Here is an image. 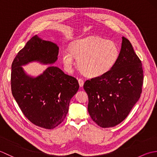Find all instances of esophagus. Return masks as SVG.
<instances>
[{"label": "esophagus", "instance_id": "1", "mask_svg": "<svg viewBox=\"0 0 157 157\" xmlns=\"http://www.w3.org/2000/svg\"><path fill=\"white\" fill-rule=\"evenodd\" d=\"M78 82H79V86H80V87H82V86H84V79H79Z\"/></svg>", "mask_w": 157, "mask_h": 157}]
</instances>
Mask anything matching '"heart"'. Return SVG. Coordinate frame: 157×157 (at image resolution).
Returning <instances> with one entry per match:
<instances>
[{
  "instance_id": "b5f03b06",
  "label": "heart",
  "mask_w": 157,
  "mask_h": 157,
  "mask_svg": "<svg viewBox=\"0 0 157 157\" xmlns=\"http://www.w3.org/2000/svg\"><path fill=\"white\" fill-rule=\"evenodd\" d=\"M119 56V48L114 41L98 36L77 40L70 46V51L62 52L63 63L67 71L73 69L76 59L79 68L91 77L108 73L117 62Z\"/></svg>"
}]
</instances>
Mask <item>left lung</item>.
I'll use <instances>...</instances> for the list:
<instances>
[{
  "label": "left lung",
  "instance_id": "8db88e82",
  "mask_svg": "<svg viewBox=\"0 0 157 157\" xmlns=\"http://www.w3.org/2000/svg\"><path fill=\"white\" fill-rule=\"evenodd\" d=\"M143 79L141 61L129 40L122 37L115 66L84 84L88 96V111L93 121L101 128H111L122 122L140 97Z\"/></svg>",
  "mask_w": 157,
  "mask_h": 157
}]
</instances>
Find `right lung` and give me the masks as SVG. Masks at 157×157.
<instances>
[{
    "label": "right lung",
    "mask_w": 157,
    "mask_h": 157,
    "mask_svg": "<svg viewBox=\"0 0 157 157\" xmlns=\"http://www.w3.org/2000/svg\"><path fill=\"white\" fill-rule=\"evenodd\" d=\"M58 54L57 45L35 35L19 51L11 65L12 94L20 109L29 121L48 129L65 119L70 100L79 89L78 82L56 67H48L34 78L26 75L21 66L34 61L52 64Z\"/></svg>",
    "instance_id": "1"
}]
</instances>
